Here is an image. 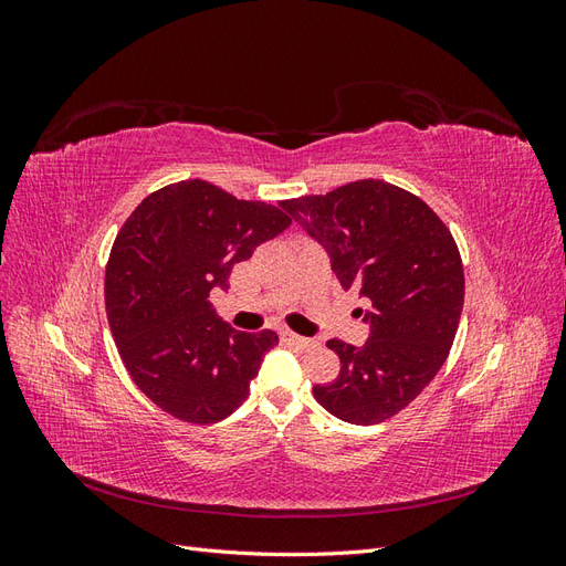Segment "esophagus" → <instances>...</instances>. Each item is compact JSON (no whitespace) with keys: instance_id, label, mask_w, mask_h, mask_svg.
Instances as JSON below:
<instances>
[{"instance_id":"34e87169","label":"esophagus","mask_w":566,"mask_h":566,"mask_svg":"<svg viewBox=\"0 0 566 566\" xmlns=\"http://www.w3.org/2000/svg\"><path fill=\"white\" fill-rule=\"evenodd\" d=\"M281 342H283V345H287V347H297V349H310V347L316 345L314 339L302 337V335H297L293 331H281Z\"/></svg>"}]
</instances>
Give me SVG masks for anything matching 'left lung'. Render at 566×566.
Here are the masks:
<instances>
[{
	"instance_id": "obj_1",
	"label": "left lung",
	"mask_w": 566,
	"mask_h": 566,
	"mask_svg": "<svg viewBox=\"0 0 566 566\" xmlns=\"http://www.w3.org/2000/svg\"><path fill=\"white\" fill-rule=\"evenodd\" d=\"M281 208L331 256L342 287L370 300L364 347L328 339L339 375L316 401L352 424H378L434 380L455 339L465 273L447 224L418 196L361 179Z\"/></svg>"
}]
</instances>
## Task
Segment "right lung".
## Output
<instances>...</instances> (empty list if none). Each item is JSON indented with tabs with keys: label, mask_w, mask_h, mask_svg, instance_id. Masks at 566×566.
Returning a JSON list of instances; mask_svg holds the SVG:
<instances>
[{
	"label": "right lung",
	"mask_w": 566,
	"mask_h": 566,
	"mask_svg": "<svg viewBox=\"0 0 566 566\" xmlns=\"http://www.w3.org/2000/svg\"><path fill=\"white\" fill-rule=\"evenodd\" d=\"M290 221L276 205L186 179L144 198L119 229L106 266L111 333L134 385L165 413L210 424L248 399L279 335L233 331L210 293Z\"/></svg>",
	"instance_id": "1"
}]
</instances>
